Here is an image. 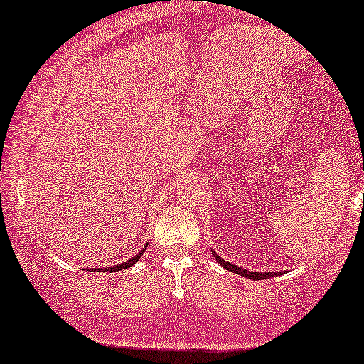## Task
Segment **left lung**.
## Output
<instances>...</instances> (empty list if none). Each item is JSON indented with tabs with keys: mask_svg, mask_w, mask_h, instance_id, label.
Listing matches in <instances>:
<instances>
[{
	"mask_svg": "<svg viewBox=\"0 0 364 364\" xmlns=\"http://www.w3.org/2000/svg\"><path fill=\"white\" fill-rule=\"evenodd\" d=\"M211 252H213L216 263L222 264V267L227 268L228 272L237 273V275L244 277V279H249V280H267V279H270V277L282 275V272H272V273H268V272H263V273H261V272H249V270H246V268H240V267H237V264H232V263H228V261H225L223 258H220V256L216 255L215 251H211Z\"/></svg>",
	"mask_w": 364,
	"mask_h": 364,
	"instance_id": "obj_1",
	"label": "left lung"
}]
</instances>
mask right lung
Wrapping results in <instances>:
<instances>
[{
    "label": "right lung",
    "mask_w": 364,
    "mask_h": 364,
    "mask_svg": "<svg viewBox=\"0 0 364 364\" xmlns=\"http://www.w3.org/2000/svg\"><path fill=\"white\" fill-rule=\"evenodd\" d=\"M144 251H146V247H144V249H141V251H139L136 256H132V258H130V259L124 261V263H120V264H113V267H108V268H96V272H108V273H113V272L127 270V268L134 267V264L137 263L139 258H141V256H142V252H144Z\"/></svg>",
    "instance_id": "1"
}]
</instances>
